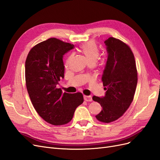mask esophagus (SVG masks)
Here are the masks:
<instances>
[{
  "instance_id": "esophagus-1",
  "label": "esophagus",
  "mask_w": 160,
  "mask_h": 160,
  "mask_svg": "<svg viewBox=\"0 0 160 160\" xmlns=\"http://www.w3.org/2000/svg\"><path fill=\"white\" fill-rule=\"evenodd\" d=\"M84 100L86 101H92V97L91 96H88V95H84Z\"/></svg>"
}]
</instances>
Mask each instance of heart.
<instances>
[{
	"mask_svg": "<svg viewBox=\"0 0 160 160\" xmlns=\"http://www.w3.org/2000/svg\"><path fill=\"white\" fill-rule=\"evenodd\" d=\"M79 51L83 54L86 59H88V62H95L98 59V58L100 55V51L98 45L93 41H89L84 44L81 45L79 48ZM71 56L67 59V62L70 60Z\"/></svg>",
	"mask_w": 160,
	"mask_h": 160,
	"instance_id": "b5f03b06",
	"label": "heart"
}]
</instances>
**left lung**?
I'll return each mask as SVG.
<instances>
[{
	"label": "left lung",
	"instance_id": "1",
	"mask_svg": "<svg viewBox=\"0 0 160 160\" xmlns=\"http://www.w3.org/2000/svg\"><path fill=\"white\" fill-rule=\"evenodd\" d=\"M105 43L108 57L102 81L106 93L103 98L93 96V100L102 107L95 118L108 123L122 117L132 103L138 71L134 55L126 43L114 37H109Z\"/></svg>",
	"mask_w": 160,
	"mask_h": 160
}]
</instances>
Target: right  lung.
I'll return each instance as SVG.
<instances>
[{"mask_svg": "<svg viewBox=\"0 0 160 160\" xmlns=\"http://www.w3.org/2000/svg\"><path fill=\"white\" fill-rule=\"evenodd\" d=\"M74 45L56 38L38 43L25 61V81L34 108L45 122L54 125L68 123L76 108L83 102V94L62 93L57 88L64 78L62 57Z\"/></svg>", "mask_w": 160, "mask_h": 160, "instance_id": "right-lung-1", "label": "right lung"}]
</instances>
